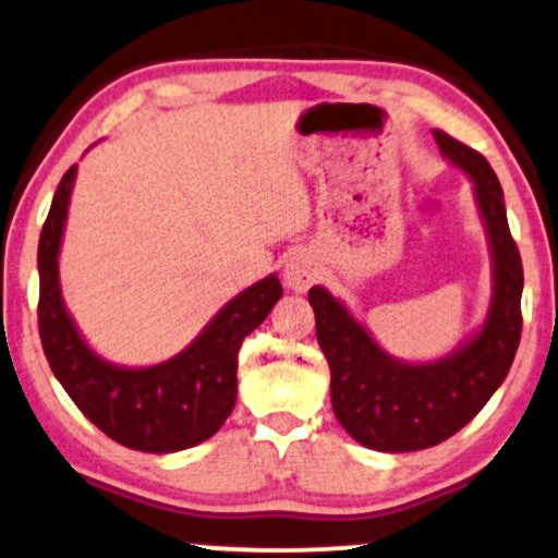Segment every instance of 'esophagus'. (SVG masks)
I'll use <instances>...</instances> for the list:
<instances>
[{"instance_id":"1","label":"esophagus","mask_w":558,"mask_h":558,"mask_svg":"<svg viewBox=\"0 0 558 558\" xmlns=\"http://www.w3.org/2000/svg\"><path fill=\"white\" fill-rule=\"evenodd\" d=\"M318 274L320 268L316 264V258L305 251H294L284 264V281L294 292H305L307 287L316 284Z\"/></svg>"}]
</instances>
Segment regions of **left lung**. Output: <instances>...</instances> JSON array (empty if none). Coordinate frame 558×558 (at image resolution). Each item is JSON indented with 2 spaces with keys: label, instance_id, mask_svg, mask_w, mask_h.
Returning a JSON list of instances; mask_svg holds the SVG:
<instances>
[{
  "label": "left lung",
  "instance_id": "8db88e82",
  "mask_svg": "<svg viewBox=\"0 0 558 558\" xmlns=\"http://www.w3.org/2000/svg\"><path fill=\"white\" fill-rule=\"evenodd\" d=\"M438 150L473 180L494 264V294L477 333L434 363H404L324 287H311L316 337L331 368V408L342 428L376 451H417L447 441L486 408L507 378L522 333V260L509 232L504 190L490 163L434 130Z\"/></svg>",
  "mask_w": 558,
  "mask_h": 558
}]
</instances>
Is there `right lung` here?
Segmentation results:
<instances>
[{
  "label": "right lung",
  "mask_w": 558,
  "mask_h": 558,
  "mask_svg": "<svg viewBox=\"0 0 558 558\" xmlns=\"http://www.w3.org/2000/svg\"><path fill=\"white\" fill-rule=\"evenodd\" d=\"M77 163L59 182L38 240V331L49 368L77 410L128 449L169 454L195 447L225 425L238 399L242 339L281 298L277 274L242 290L180 355L148 368L114 365L90 350L59 287V247Z\"/></svg>",
  "instance_id": "right-lung-1"
}]
</instances>
